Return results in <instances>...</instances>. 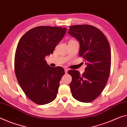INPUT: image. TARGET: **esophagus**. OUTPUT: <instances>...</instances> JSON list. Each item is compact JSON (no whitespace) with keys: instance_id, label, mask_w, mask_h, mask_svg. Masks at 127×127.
Returning a JSON list of instances; mask_svg holds the SVG:
<instances>
[{"instance_id":"34e87169","label":"esophagus","mask_w":127,"mask_h":127,"mask_svg":"<svg viewBox=\"0 0 127 127\" xmlns=\"http://www.w3.org/2000/svg\"><path fill=\"white\" fill-rule=\"evenodd\" d=\"M65 73H67L68 69H66V68H65Z\"/></svg>"}]
</instances>
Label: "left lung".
Returning a JSON list of instances; mask_svg holds the SVG:
<instances>
[{
  "label": "left lung",
  "instance_id": "8db88e82",
  "mask_svg": "<svg viewBox=\"0 0 127 127\" xmlns=\"http://www.w3.org/2000/svg\"><path fill=\"white\" fill-rule=\"evenodd\" d=\"M69 27L68 33L79 42V56L87 65L82 75L78 70L68 71L72 77L70 90L76 100L89 103L100 95L108 81L111 65L110 44L102 31L93 25Z\"/></svg>",
  "mask_w": 127,
  "mask_h": 127
}]
</instances>
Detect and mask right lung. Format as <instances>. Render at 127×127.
I'll list each match as a JSON object with an SVG mask.
<instances>
[{
  "label": "right lung",
  "mask_w": 127,
  "mask_h": 127,
  "mask_svg": "<svg viewBox=\"0 0 127 127\" xmlns=\"http://www.w3.org/2000/svg\"><path fill=\"white\" fill-rule=\"evenodd\" d=\"M66 32L65 27H36L25 33L17 44L14 62L16 78L26 96L37 104H48L57 96L65 70L60 66L50 67L45 57L53 54Z\"/></svg>",
  "instance_id": "1"
}]
</instances>
